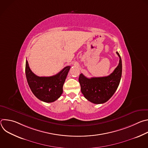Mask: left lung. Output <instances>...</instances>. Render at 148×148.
I'll use <instances>...</instances> for the list:
<instances>
[{"instance_id": "1", "label": "left lung", "mask_w": 148, "mask_h": 148, "mask_svg": "<svg viewBox=\"0 0 148 148\" xmlns=\"http://www.w3.org/2000/svg\"><path fill=\"white\" fill-rule=\"evenodd\" d=\"M118 66L110 75L102 77L87 78L82 74L79 77L81 91L87 100L96 103H103L108 101L117 90L122 76V60L119 54Z\"/></svg>"}]
</instances>
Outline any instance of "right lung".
Returning <instances> with one entry per match:
<instances>
[{"instance_id": "1", "label": "right lung", "mask_w": 148, "mask_h": 148, "mask_svg": "<svg viewBox=\"0 0 148 148\" xmlns=\"http://www.w3.org/2000/svg\"><path fill=\"white\" fill-rule=\"evenodd\" d=\"M70 69V66H67L56 75L38 77L32 71L26 60L25 71L28 84L33 94L42 101L52 102L62 94V87Z\"/></svg>"}]
</instances>
